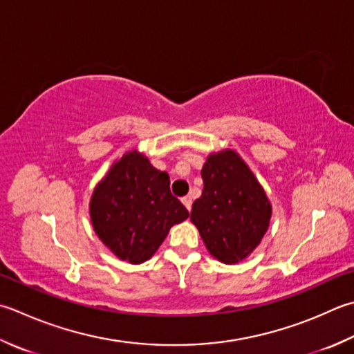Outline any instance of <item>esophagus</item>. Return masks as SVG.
<instances>
[{
  "label": "esophagus",
  "instance_id": "34e87169",
  "mask_svg": "<svg viewBox=\"0 0 354 354\" xmlns=\"http://www.w3.org/2000/svg\"><path fill=\"white\" fill-rule=\"evenodd\" d=\"M181 201H183V204H184V205L187 207V210H189V212H190V210H192V204H193V201H192V196H184V198H183Z\"/></svg>",
  "mask_w": 354,
  "mask_h": 354
}]
</instances>
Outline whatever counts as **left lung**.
Listing matches in <instances>:
<instances>
[{
  "instance_id": "8db88e82",
  "label": "left lung",
  "mask_w": 354,
  "mask_h": 354,
  "mask_svg": "<svg viewBox=\"0 0 354 354\" xmlns=\"http://www.w3.org/2000/svg\"><path fill=\"white\" fill-rule=\"evenodd\" d=\"M201 176L203 195L193 203L190 221L213 258L224 264H236L264 238L272 204L253 171L234 150L209 155Z\"/></svg>"
}]
</instances>
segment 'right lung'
Here are the masks:
<instances>
[{
	"instance_id": "obj_1",
	"label": "right lung",
	"mask_w": 354,
	"mask_h": 354,
	"mask_svg": "<svg viewBox=\"0 0 354 354\" xmlns=\"http://www.w3.org/2000/svg\"><path fill=\"white\" fill-rule=\"evenodd\" d=\"M88 209L102 244L130 264L150 259L170 228L189 218L181 201L171 195L167 173L136 150L110 167L95 187Z\"/></svg>"
}]
</instances>
